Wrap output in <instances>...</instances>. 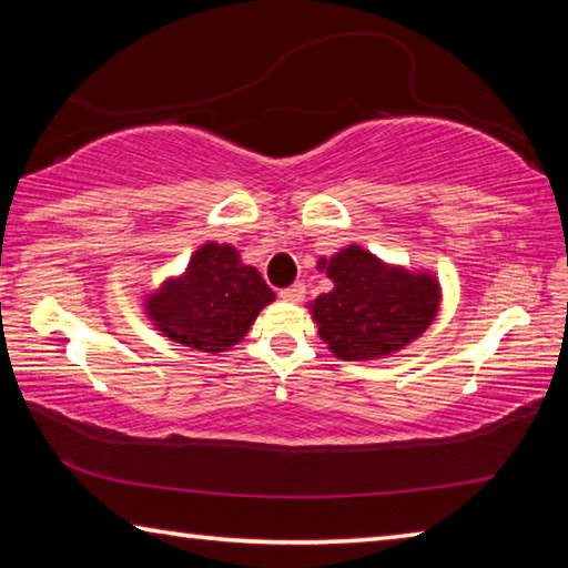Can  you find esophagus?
Masks as SVG:
<instances>
[{
  "instance_id": "34e87169",
  "label": "esophagus",
  "mask_w": 568,
  "mask_h": 568,
  "mask_svg": "<svg viewBox=\"0 0 568 568\" xmlns=\"http://www.w3.org/2000/svg\"><path fill=\"white\" fill-rule=\"evenodd\" d=\"M281 297L287 303H301L305 297V285L303 283H293L291 287H283L281 291Z\"/></svg>"
}]
</instances>
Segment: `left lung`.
Segmentation results:
<instances>
[{
  "mask_svg": "<svg viewBox=\"0 0 568 568\" xmlns=\"http://www.w3.org/2000/svg\"><path fill=\"white\" fill-rule=\"evenodd\" d=\"M321 271L333 281L331 293L311 303L321 341L341 361H376L420 338L440 305V283L428 271L383 263L361 245H348Z\"/></svg>",
  "mask_w": 568,
  "mask_h": 568,
  "instance_id": "1",
  "label": "left lung"
}]
</instances>
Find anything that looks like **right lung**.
<instances>
[{
	"mask_svg": "<svg viewBox=\"0 0 568 568\" xmlns=\"http://www.w3.org/2000/svg\"><path fill=\"white\" fill-rule=\"evenodd\" d=\"M273 301L257 267L240 261L233 245L205 243L192 253L185 273L168 277L142 307L170 341L217 355L243 341Z\"/></svg>",
	"mask_w": 568,
	"mask_h": 568,
	"instance_id": "obj_1",
	"label": "right lung"
}]
</instances>
